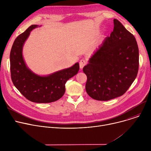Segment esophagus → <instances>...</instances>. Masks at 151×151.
I'll return each instance as SVG.
<instances>
[{
	"instance_id": "obj_1",
	"label": "esophagus",
	"mask_w": 151,
	"mask_h": 151,
	"mask_svg": "<svg viewBox=\"0 0 151 151\" xmlns=\"http://www.w3.org/2000/svg\"><path fill=\"white\" fill-rule=\"evenodd\" d=\"M86 64V61L84 59H81L80 61V68H83L84 67V66Z\"/></svg>"
}]
</instances>
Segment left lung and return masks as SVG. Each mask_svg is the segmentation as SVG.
Masks as SVG:
<instances>
[{
  "mask_svg": "<svg viewBox=\"0 0 151 151\" xmlns=\"http://www.w3.org/2000/svg\"><path fill=\"white\" fill-rule=\"evenodd\" d=\"M109 37L92 55L83 68L88 80L86 91L97 100L120 97L137 76L139 50L134 37L117 19Z\"/></svg>",
  "mask_w": 151,
  "mask_h": 151,
  "instance_id": "obj_1",
  "label": "left lung"
}]
</instances>
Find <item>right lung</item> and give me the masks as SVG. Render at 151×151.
<instances>
[{"label": "right lung", "mask_w": 151, "mask_h": 151, "mask_svg": "<svg viewBox=\"0 0 151 151\" xmlns=\"http://www.w3.org/2000/svg\"><path fill=\"white\" fill-rule=\"evenodd\" d=\"M38 26H30L15 39L10 55V72L14 86L27 100L46 104L56 101L63 96L66 82L78 73L80 65L76 62L72 67L47 76H40L32 71L24 60L22 48L30 32Z\"/></svg>", "instance_id": "obj_1"}]
</instances>
